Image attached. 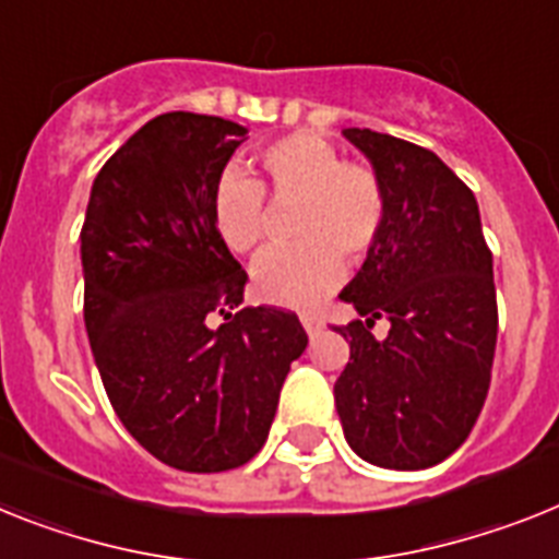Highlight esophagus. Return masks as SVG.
<instances>
[{
    "label": "esophagus",
    "mask_w": 559,
    "mask_h": 559,
    "mask_svg": "<svg viewBox=\"0 0 559 559\" xmlns=\"http://www.w3.org/2000/svg\"><path fill=\"white\" fill-rule=\"evenodd\" d=\"M301 323H304V330H307V335H316L318 330L323 326V321L318 316H312V312H304L301 316Z\"/></svg>",
    "instance_id": "1"
}]
</instances>
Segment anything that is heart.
Instances as JSON below:
<instances>
[{"label": "heart", "instance_id": "1", "mask_svg": "<svg viewBox=\"0 0 559 559\" xmlns=\"http://www.w3.org/2000/svg\"><path fill=\"white\" fill-rule=\"evenodd\" d=\"M261 181L227 173L213 192V224L236 255H258L270 241L272 213L289 207L298 243L255 266L266 304L309 309L337 287L344 258L360 264L386 224V187L372 164L341 158L335 144L309 130L281 135L255 153Z\"/></svg>", "mask_w": 559, "mask_h": 559}]
</instances>
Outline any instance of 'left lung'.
<instances>
[{"label":"left lung","mask_w":559,"mask_h":559,"mask_svg":"<svg viewBox=\"0 0 559 559\" xmlns=\"http://www.w3.org/2000/svg\"><path fill=\"white\" fill-rule=\"evenodd\" d=\"M386 187L383 233L341 293L349 364L335 381L346 443L372 466H438L477 424L491 383L497 295L475 192L431 150L344 130ZM386 320V338H374Z\"/></svg>","instance_id":"left-lung-1"}]
</instances>
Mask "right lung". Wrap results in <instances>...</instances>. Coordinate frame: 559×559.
<instances>
[{
    "mask_svg": "<svg viewBox=\"0 0 559 559\" xmlns=\"http://www.w3.org/2000/svg\"><path fill=\"white\" fill-rule=\"evenodd\" d=\"M247 128L201 112L150 119L98 170L82 224L84 326L112 409L156 461L213 475L270 435L307 332L243 307L247 272L213 224V192ZM218 311L225 323L210 331Z\"/></svg>",
    "mask_w": 559,
    "mask_h": 559,
    "instance_id": "add662e5",
    "label": "right lung"
}]
</instances>
